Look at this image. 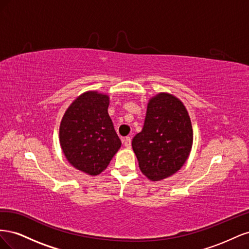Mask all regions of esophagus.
<instances>
[{"mask_svg": "<svg viewBox=\"0 0 249 249\" xmlns=\"http://www.w3.org/2000/svg\"><path fill=\"white\" fill-rule=\"evenodd\" d=\"M123 142H124V144L125 147H127V148L131 147V144H132V139H131V137H125V138H124V139H123Z\"/></svg>", "mask_w": 249, "mask_h": 249, "instance_id": "34e87169", "label": "esophagus"}]
</instances>
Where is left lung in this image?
<instances>
[{"label": "left lung", "mask_w": 249, "mask_h": 249, "mask_svg": "<svg viewBox=\"0 0 249 249\" xmlns=\"http://www.w3.org/2000/svg\"><path fill=\"white\" fill-rule=\"evenodd\" d=\"M193 142L191 120L178 99L160 93L150 99L144 125L132 146L143 175L161 180L176 173L186 162Z\"/></svg>", "instance_id": "8db88e82"}]
</instances>
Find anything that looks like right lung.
<instances>
[{
  "instance_id": "obj_1",
  "label": "right lung",
  "mask_w": 249,
  "mask_h": 249,
  "mask_svg": "<svg viewBox=\"0 0 249 249\" xmlns=\"http://www.w3.org/2000/svg\"><path fill=\"white\" fill-rule=\"evenodd\" d=\"M109 96L88 91L66 110L60 124V144L74 168L97 176L122 145L108 114Z\"/></svg>"
}]
</instances>
